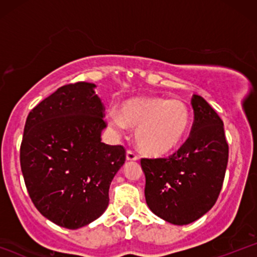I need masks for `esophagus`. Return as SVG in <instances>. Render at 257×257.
I'll list each match as a JSON object with an SVG mask.
<instances>
[{
    "label": "esophagus",
    "mask_w": 257,
    "mask_h": 257,
    "mask_svg": "<svg viewBox=\"0 0 257 257\" xmlns=\"http://www.w3.org/2000/svg\"><path fill=\"white\" fill-rule=\"evenodd\" d=\"M125 158H126V161H138V156L135 155L133 151H131V150H128V151H126Z\"/></svg>",
    "instance_id": "1"
}]
</instances>
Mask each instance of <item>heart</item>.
<instances>
[{
	"mask_svg": "<svg viewBox=\"0 0 257 257\" xmlns=\"http://www.w3.org/2000/svg\"><path fill=\"white\" fill-rule=\"evenodd\" d=\"M108 124L117 133L137 129L139 149L151 157H164L182 143L190 125V110L180 100L158 96L133 98L122 102L119 111L110 108Z\"/></svg>",
	"mask_w": 257,
	"mask_h": 257,
	"instance_id": "heart-1",
	"label": "heart"
}]
</instances>
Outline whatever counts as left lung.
<instances>
[{
    "label": "left lung",
    "mask_w": 257,
    "mask_h": 257,
    "mask_svg": "<svg viewBox=\"0 0 257 257\" xmlns=\"http://www.w3.org/2000/svg\"><path fill=\"white\" fill-rule=\"evenodd\" d=\"M190 138L169 158L141 159L145 198L153 214L173 225H188L213 208L228 162L223 122L202 96L191 100Z\"/></svg>",
    "instance_id": "1"
}]
</instances>
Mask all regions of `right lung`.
<instances>
[{"mask_svg":"<svg viewBox=\"0 0 257 257\" xmlns=\"http://www.w3.org/2000/svg\"><path fill=\"white\" fill-rule=\"evenodd\" d=\"M87 82L66 84L26 118L20 167L37 210L69 229L89 225L108 205L125 150L101 143L104 105Z\"/></svg>","mask_w":257,"mask_h":257,"instance_id":"obj_1","label":"right lung"}]
</instances>
